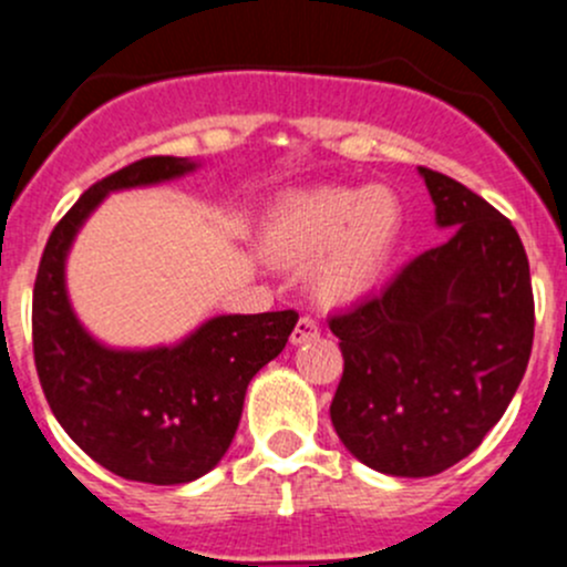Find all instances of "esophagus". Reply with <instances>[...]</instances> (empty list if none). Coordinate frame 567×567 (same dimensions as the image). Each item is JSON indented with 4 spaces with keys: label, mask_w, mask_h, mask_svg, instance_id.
I'll return each instance as SVG.
<instances>
[{
    "label": "esophagus",
    "mask_w": 567,
    "mask_h": 567,
    "mask_svg": "<svg viewBox=\"0 0 567 567\" xmlns=\"http://www.w3.org/2000/svg\"><path fill=\"white\" fill-rule=\"evenodd\" d=\"M318 334H320L318 320L312 318V316H301V318H299V323H296L293 334H290V342H293V346H301V342L316 340Z\"/></svg>",
    "instance_id": "34e87169"
}]
</instances>
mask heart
Returning a JSON list of instances; mask_svg holds the SVG:
<instances>
[{"mask_svg": "<svg viewBox=\"0 0 567 567\" xmlns=\"http://www.w3.org/2000/svg\"><path fill=\"white\" fill-rule=\"evenodd\" d=\"M405 210L390 186H320L279 199L262 221V251L282 266H312L320 299L353 301L384 277Z\"/></svg>", "mask_w": 567, "mask_h": 567, "instance_id": "heart-1", "label": "heart"}]
</instances>
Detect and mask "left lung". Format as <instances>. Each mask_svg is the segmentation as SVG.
<instances>
[{
	"instance_id": "8db88e82",
	"label": "left lung",
	"mask_w": 567,
	"mask_h": 567,
	"mask_svg": "<svg viewBox=\"0 0 567 567\" xmlns=\"http://www.w3.org/2000/svg\"><path fill=\"white\" fill-rule=\"evenodd\" d=\"M420 175L453 238L329 320L346 359L331 425L364 466L394 477H431L474 453L522 384L535 337L516 227L453 177Z\"/></svg>"
}]
</instances>
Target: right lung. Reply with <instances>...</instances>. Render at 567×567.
I'll return each mask as SVG.
<instances>
[{
    "instance_id": "obj_1",
    "label": "right lung",
    "mask_w": 567,
    "mask_h": 567,
    "mask_svg": "<svg viewBox=\"0 0 567 567\" xmlns=\"http://www.w3.org/2000/svg\"><path fill=\"white\" fill-rule=\"evenodd\" d=\"M197 167L147 156L106 175L56 221L32 293V348L45 400L68 436L117 477L181 485L221 461L238 431L244 394L279 357L299 312L219 316L177 346L114 351L73 316L65 257L79 227L109 192L173 181Z\"/></svg>"
}]
</instances>
